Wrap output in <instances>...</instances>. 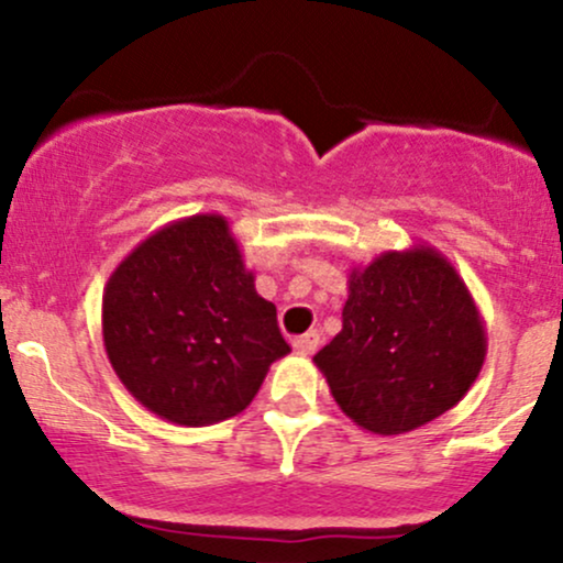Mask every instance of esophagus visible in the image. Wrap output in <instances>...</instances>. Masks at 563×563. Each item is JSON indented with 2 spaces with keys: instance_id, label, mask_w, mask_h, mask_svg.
<instances>
[{
  "instance_id": "34e87169",
  "label": "esophagus",
  "mask_w": 563,
  "mask_h": 563,
  "mask_svg": "<svg viewBox=\"0 0 563 563\" xmlns=\"http://www.w3.org/2000/svg\"><path fill=\"white\" fill-rule=\"evenodd\" d=\"M318 346H320V331H307L294 341V349L299 354H314L318 352Z\"/></svg>"
}]
</instances>
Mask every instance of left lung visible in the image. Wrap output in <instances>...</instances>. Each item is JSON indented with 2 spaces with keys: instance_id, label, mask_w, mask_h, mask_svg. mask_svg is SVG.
Wrapping results in <instances>:
<instances>
[{
  "instance_id": "8db88e82",
  "label": "left lung",
  "mask_w": 563,
  "mask_h": 563,
  "mask_svg": "<svg viewBox=\"0 0 563 563\" xmlns=\"http://www.w3.org/2000/svg\"><path fill=\"white\" fill-rule=\"evenodd\" d=\"M487 333L457 269L431 245L349 273L341 331L314 354L333 399L373 434H405L466 397Z\"/></svg>"
}]
</instances>
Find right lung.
I'll return each instance as SVG.
<instances>
[{"label": "right lung", "mask_w": 563, "mask_h": 563, "mask_svg": "<svg viewBox=\"0 0 563 563\" xmlns=\"http://www.w3.org/2000/svg\"><path fill=\"white\" fill-rule=\"evenodd\" d=\"M102 341L129 394L177 426L243 412L290 352L222 214L169 222L113 269Z\"/></svg>", "instance_id": "add662e5"}]
</instances>
